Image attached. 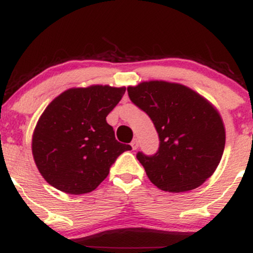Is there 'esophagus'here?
<instances>
[{"label": "esophagus", "instance_id": "esophagus-1", "mask_svg": "<svg viewBox=\"0 0 253 253\" xmlns=\"http://www.w3.org/2000/svg\"><path fill=\"white\" fill-rule=\"evenodd\" d=\"M130 146H132V149H133V150H136V149H138V146H139L138 139H133L132 143H130Z\"/></svg>", "mask_w": 253, "mask_h": 253}]
</instances>
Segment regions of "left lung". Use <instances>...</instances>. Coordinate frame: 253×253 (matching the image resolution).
I'll use <instances>...</instances> for the list:
<instances>
[{"instance_id":"8db88e82","label":"left lung","mask_w":253,"mask_h":253,"mask_svg":"<svg viewBox=\"0 0 253 253\" xmlns=\"http://www.w3.org/2000/svg\"><path fill=\"white\" fill-rule=\"evenodd\" d=\"M127 91L151 118L161 140L155 156L136 155L150 181L169 193L203 184L225 149V125L215 106L189 86L167 81H145Z\"/></svg>"}]
</instances>
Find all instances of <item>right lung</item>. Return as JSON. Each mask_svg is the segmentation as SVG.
<instances>
[{"label": "right lung", "mask_w": 253, "mask_h": 253, "mask_svg": "<svg viewBox=\"0 0 253 253\" xmlns=\"http://www.w3.org/2000/svg\"><path fill=\"white\" fill-rule=\"evenodd\" d=\"M125 91L101 84L70 88L46 107L32 135V153L48 184L72 195L90 193L115 159L132 150L119 143L106 120Z\"/></svg>", "instance_id": "1"}]
</instances>
